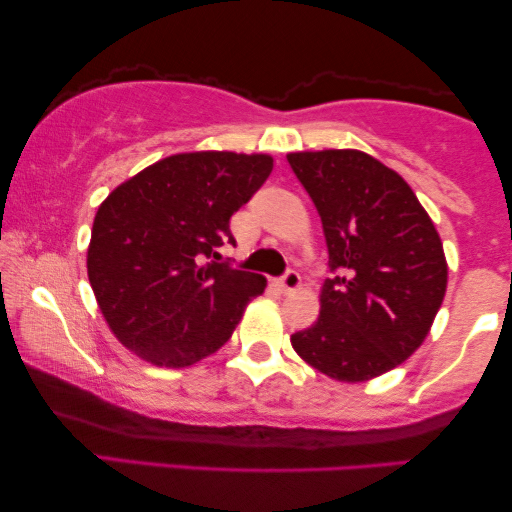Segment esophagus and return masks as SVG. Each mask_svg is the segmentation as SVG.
I'll return each mask as SVG.
<instances>
[{"label":"esophagus","mask_w":512,"mask_h":512,"mask_svg":"<svg viewBox=\"0 0 512 512\" xmlns=\"http://www.w3.org/2000/svg\"><path fill=\"white\" fill-rule=\"evenodd\" d=\"M277 286H279V291L282 293H291V291H296L298 286H300V275L296 270H289L286 272V275H282L277 279Z\"/></svg>","instance_id":"1"}]
</instances>
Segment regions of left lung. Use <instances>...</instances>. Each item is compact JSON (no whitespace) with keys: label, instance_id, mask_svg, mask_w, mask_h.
<instances>
[{"label":"left lung","instance_id":"left-lung-1","mask_svg":"<svg viewBox=\"0 0 512 512\" xmlns=\"http://www.w3.org/2000/svg\"><path fill=\"white\" fill-rule=\"evenodd\" d=\"M321 216L333 277L319 319L291 335L303 361L366 382L415 354L447 289L443 242L401 174L356 149L289 153Z\"/></svg>","mask_w":512,"mask_h":512}]
</instances>
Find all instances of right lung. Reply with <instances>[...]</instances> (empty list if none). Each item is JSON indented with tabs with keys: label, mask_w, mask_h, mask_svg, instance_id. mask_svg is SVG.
Returning <instances> with one entry per match:
<instances>
[{
	"label": "right lung",
	"mask_w": 512,
	"mask_h": 512,
	"mask_svg": "<svg viewBox=\"0 0 512 512\" xmlns=\"http://www.w3.org/2000/svg\"><path fill=\"white\" fill-rule=\"evenodd\" d=\"M272 172L265 153L195 151L123 181L97 209L88 279L111 333L139 359L186 368L221 349L265 277L230 268V216Z\"/></svg>",
	"instance_id": "obj_1"
}]
</instances>
